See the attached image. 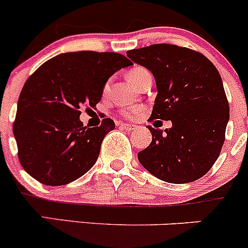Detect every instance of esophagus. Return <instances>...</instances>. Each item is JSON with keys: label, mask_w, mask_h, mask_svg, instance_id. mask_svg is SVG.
<instances>
[{"label": "esophagus", "mask_w": 248, "mask_h": 248, "mask_svg": "<svg viewBox=\"0 0 248 248\" xmlns=\"http://www.w3.org/2000/svg\"><path fill=\"white\" fill-rule=\"evenodd\" d=\"M120 127H122L124 129H126V131H133V129L137 128V126H134V124H124V122H121V124H119Z\"/></svg>", "instance_id": "esophagus-1"}]
</instances>
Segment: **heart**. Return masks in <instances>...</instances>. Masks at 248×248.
Wrapping results in <instances>:
<instances>
[{
  "label": "heart",
  "mask_w": 248,
  "mask_h": 248,
  "mask_svg": "<svg viewBox=\"0 0 248 248\" xmlns=\"http://www.w3.org/2000/svg\"><path fill=\"white\" fill-rule=\"evenodd\" d=\"M147 76H151V74H150V72L147 71L146 68H144V67H140V66L133 67V68H132L131 71L128 72V79L131 80V81L133 82L134 85H138V82L140 81V80H141L142 78H145ZM109 87H110V80H108V81L104 84V87H103L104 94H106L107 92L109 91ZM139 112H140L139 108H129V109L124 110V114H126L127 116H129V117L137 116Z\"/></svg>",
  "instance_id": "obj_1"
}]
</instances>
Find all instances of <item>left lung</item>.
Returning <instances> with one entry per match:
<instances>
[{
    "label": "left lung",
    "mask_w": 248,
    "mask_h": 248,
    "mask_svg": "<svg viewBox=\"0 0 248 248\" xmlns=\"http://www.w3.org/2000/svg\"><path fill=\"white\" fill-rule=\"evenodd\" d=\"M156 80L151 119L171 121L170 128L149 127L152 141L138 154L141 166L169 184L201 179L217 161L229 121L223 82L209 59L172 44L127 51Z\"/></svg>",
    "instance_id": "8db88e82"
}]
</instances>
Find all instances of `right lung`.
Wrapping results in <instances>:
<instances>
[{
  "mask_svg": "<svg viewBox=\"0 0 248 248\" xmlns=\"http://www.w3.org/2000/svg\"><path fill=\"white\" fill-rule=\"evenodd\" d=\"M131 64L116 52H64L44 62L26 80L13 133L20 163L33 179L62 186L93 167L115 124L103 119L99 127H84L80 108H94L109 78Z\"/></svg>",
  "mask_w": 248,
  "mask_h": 248,
  "instance_id": "add662e5",
  "label": "right lung"
}]
</instances>
